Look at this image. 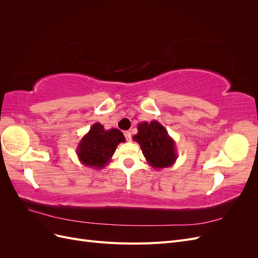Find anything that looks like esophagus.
<instances>
[{"label":"esophagus","mask_w":258,"mask_h":258,"mask_svg":"<svg viewBox=\"0 0 258 258\" xmlns=\"http://www.w3.org/2000/svg\"><path fill=\"white\" fill-rule=\"evenodd\" d=\"M123 135H124V137H126L127 141L130 142V141H131V132H130V131H124Z\"/></svg>","instance_id":"esophagus-1"}]
</instances>
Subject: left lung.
I'll use <instances>...</instances> for the list:
<instances>
[{
	"label": "left lung",
	"mask_w": 258,
	"mask_h": 258,
	"mask_svg": "<svg viewBox=\"0 0 258 258\" xmlns=\"http://www.w3.org/2000/svg\"><path fill=\"white\" fill-rule=\"evenodd\" d=\"M132 139L141 146L146 161L154 169L173 166L177 159L174 140L157 120L140 122L138 134Z\"/></svg>",
	"instance_id": "obj_1"
}]
</instances>
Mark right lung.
<instances>
[{
  "instance_id": "obj_1",
  "label": "right lung",
  "mask_w": 258,
  "mask_h": 258,
  "mask_svg": "<svg viewBox=\"0 0 258 258\" xmlns=\"http://www.w3.org/2000/svg\"><path fill=\"white\" fill-rule=\"evenodd\" d=\"M124 141L126 139L118 129L106 130L103 124L96 122L77 145V157L84 166L103 169L111 161L117 145Z\"/></svg>"
}]
</instances>
